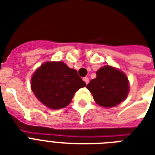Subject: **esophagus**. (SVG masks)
I'll list each match as a JSON object with an SVG mask.
<instances>
[{"instance_id": "obj_1", "label": "esophagus", "mask_w": 155, "mask_h": 155, "mask_svg": "<svg viewBox=\"0 0 155 155\" xmlns=\"http://www.w3.org/2000/svg\"><path fill=\"white\" fill-rule=\"evenodd\" d=\"M83 80L84 81L86 84H87L89 83V80H88V78H87V77H84V79H83Z\"/></svg>"}]
</instances>
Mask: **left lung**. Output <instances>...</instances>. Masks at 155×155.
I'll return each instance as SVG.
<instances>
[{"mask_svg":"<svg viewBox=\"0 0 155 155\" xmlns=\"http://www.w3.org/2000/svg\"><path fill=\"white\" fill-rule=\"evenodd\" d=\"M87 88L97 104L111 108L126 99L130 86L127 76L121 71L106 65L97 71V78L90 81Z\"/></svg>","mask_w":155,"mask_h":155,"instance_id":"1","label":"left lung"}]
</instances>
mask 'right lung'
Returning a JSON list of instances; mask_svg holds the SVG:
<instances>
[{
  "label": "right lung",
  "mask_w": 155,
  "mask_h": 155,
  "mask_svg": "<svg viewBox=\"0 0 155 155\" xmlns=\"http://www.w3.org/2000/svg\"><path fill=\"white\" fill-rule=\"evenodd\" d=\"M85 86L76 70L61 61L42 63L31 78V89L35 97L52 109L65 108L75 92Z\"/></svg>",
  "instance_id": "1"
}]
</instances>
